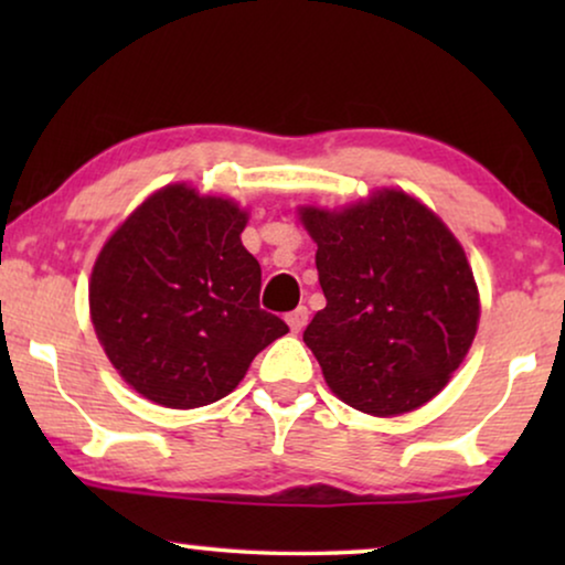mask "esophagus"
<instances>
[{"label":"esophagus","instance_id":"esophagus-1","mask_svg":"<svg viewBox=\"0 0 565 565\" xmlns=\"http://www.w3.org/2000/svg\"><path fill=\"white\" fill-rule=\"evenodd\" d=\"M285 321H288L292 334H298V331H303V327L308 323V308L306 306L296 308V311L288 313V319H285Z\"/></svg>","mask_w":565,"mask_h":565}]
</instances>
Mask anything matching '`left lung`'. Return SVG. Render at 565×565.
Instances as JSON below:
<instances>
[{"instance_id":"1","label":"left lung","mask_w":565,"mask_h":565,"mask_svg":"<svg viewBox=\"0 0 565 565\" xmlns=\"http://www.w3.org/2000/svg\"><path fill=\"white\" fill-rule=\"evenodd\" d=\"M316 242L327 308L303 342L329 388L373 416L435 398L473 344L478 288L450 228L404 190L342 211L298 207Z\"/></svg>"}]
</instances>
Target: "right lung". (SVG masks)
I'll return each instance as SVG.
<instances>
[{
  "mask_svg": "<svg viewBox=\"0 0 565 565\" xmlns=\"http://www.w3.org/2000/svg\"><path fill=\"white\" fill-rule=\"evenodd\" d=\"M246 218L234 200L167 184L99 252L92 323L122 381L153 404L198 408L228 396L252 360L288 334L259 308Z\"/></svg>",
  "mask_w": 565,
  "mask_h": 565,
  "instance_id": "right-lung-1",
  "label": "right lung"
}]
</instances>
